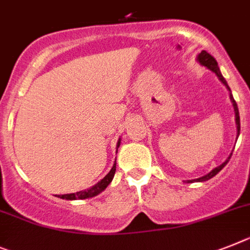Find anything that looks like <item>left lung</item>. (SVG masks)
I'll return each instance as SVG.
<instances>
[{
  "mask_svg": "<svg viewBox=\"0 0 250 250\" xmlns=\"http://www.w3.org/2000/svg\"><path fill=\"white\" fill-rule=\"evenodd\" d=\"M197 60H198V62H200V63L202 64V66L207 67L208 70H211V71H212V72H215L216 75H217V77H219V79H220V81H221V83H224V85H225L226 87H228L229 91H230V87H229L228 83H226V80L224 79V77H222L221 72H220L219 66H217V62H216V60L212 57V56H211V54L207 53L206 50H202V52H201V53L198 54V57H197ZM230 100H231L232 105H234V112H235V121H236V128H238V136H239V133H240V117H239L238 105H236V103H235V100H234V98H232L231 93H230ZM231 155H230V156H229L228 159H226L225 163H222V164L220 165V167H215V169L209 171V173L207 174V175H205V177L198 178V179L188 180V183H192V182H205V180H208V179H211V178H213L216 175V174H217L220 170H221L222 167H224L226 164H228L229 160H230V157H231Z\"/></svg>",
  "mask_w": 250,
  "mask_h": 250,
  "instance_id": "left-lung-1",
  "label": "left lung"
}]
</instances>
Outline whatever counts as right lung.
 <instances>
[{
  "label": "right lung",
  "instance_id": "add662e5",
  "mask_svg": "<svg viewBox=\"0 0 250 250\" xmlns=\"http://www.w3.org/2000/svg\"><path fill=\"white\" fill-rule=\"evenodd\" d=\"M119 144H121V141H118V145H117L118 147H119ZM114 174H115V163L114 165H113L112 169H110V171H109L105 177L100 180L99 183L95 184L93 188H90V189L87 190H83V192L71 193V194H61V196L58 197H60V198H63V200H85V198H90V197L96 196V194H99L100 192H103V190L105 189L106 187L110 184V182H112L113 178H114Z\"/></svg>",
  "mask_w": 250,
  "mask_h": 250
}]
</instances>
